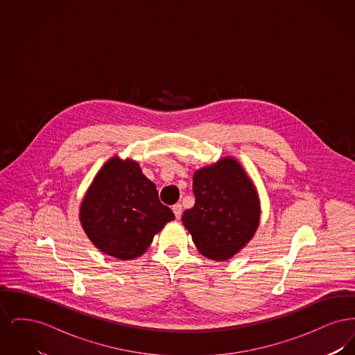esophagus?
<instances>
[{
	"mask_svg": "<svg viewBox=\"0 0 355 355\" xmlns=\"http://www.w3.org/2000/svg\"><path fill=\"white\" fill-rule=\"evenodd\" d=\"M171 209H173V213H174L175 218H177V220H180V218H181V216H182V205H181V203H175Z\"/></svg>",
	"mask_w": 355,
	"mask_h": 355,
	"instance_id": "1",
	"label": "esophagus"
}]
</instances>
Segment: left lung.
<instances>
[{
    "instance_id": "obj_1",
    "label": "left lung",
    "mask_w": 355,
    "mask_h": 355,
    "mask_svg": "<svg viewBox=\"0 0 355 355\" xmlns=\"http://www.w3.org/2000/svg\"><path fill=\"white\" fill-rule=\"evenodd\" d=\"M196 203L184 211V226L205 257L226 261L254 236L259 223V200L253 182L233 158L196 171Z\"/></svg>"
}]
</instances>
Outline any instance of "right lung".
I'll list each match as a JSON object with an SVG mask.
<instances>
[{
  "instance_id": "obj_1",
  "label": "right lung",
  "mask_w": 355,
  "mask_h": 355,
  "mask_svg": "<svg viewBox=\"0 0 355 355\" xmlns=\"http://www.w3.org/2000/svg\"><path fill=\"white\" fill-rule=\"evenodd\" d=\"M80 220L90 241L105 254L135 259L153 242L174 214L137 162L107 161L89 187Z\"/></svg>"
}]
</instances>
